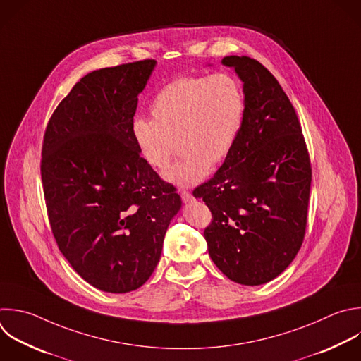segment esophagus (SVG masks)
I'll return each instance as SVG.
<instances>
[{"instance_id": "1", "label": "esophagus", "mask_w": 361, "mask_h": 361, "mask_svg": "<svg viewBox=\"0 0 361 361\" xmlns=\"http://www.w3.org/2000/svg\"><path fill=\"white\" fill-rule=\"evenodd\" d=\"M181 198H183V202H184V204H188V202H191V201L194 200L192 194H191L190 191H187V190H183V191H181Z\"/></svg>"}]
</instances>
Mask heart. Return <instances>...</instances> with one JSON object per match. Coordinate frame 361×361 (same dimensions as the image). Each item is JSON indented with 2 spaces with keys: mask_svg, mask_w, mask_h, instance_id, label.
<instances>
[{
  "mask_svg": "<svg viewBox=\"0 0 361 361\" xmlns=\"http://www.w3.org/2000/svg\"><path fill=\"white\" fill-rule=\"evenodd\" d=\"M244 114V92L233 76H180L159 89L152 100L153 117H135L130 132L140 156L156 170L169 166L178 142L183 157L164 178L192 187L226 159Z\"/></svg>",
  "mask_w": 361,
  "mask_h": 361,
  "instance_id": "obj_1",
  "label": "heart"
}]
</instances>
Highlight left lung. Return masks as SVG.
<instances>
[{"mask_svg": "<svg viewBox=\"0 0 361 361\" xmlns=\"http://www.w3.org/2000/svg\"><path fill=\"white\" fill-rule=\"evenodd\" d=\"M244 82V123L224 164L194 190L212 212L204 236L216 268L255 286L281 275L307 222L310 159L295 107L275 76L248 56H225Z\"/></svg>", "mask_w": 361, "mask_h": 361, "instance_id": "left-lung-1", "label": "left lung"}]
</instances>
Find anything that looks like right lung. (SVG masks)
Returning <instances> with one entry per match:
<instances>
[{"label": "right lung", "mask_w": 361, "mask_h": 361, "mask_svg": "<svg viewBox=\"0 0 361 361\" xmlns=\"http://www.w3.org/2000/svg\"><path fill=\"white\" fill-rule=\"evenodd\" d=\"M154 66L145 59L87 73L58 104L44 136L41 177L58 248L87 283L109 293L146 283L181 208L130 132Z\"/></svg>", "instance_id": "right-lung-1"}]
</instances>
